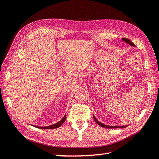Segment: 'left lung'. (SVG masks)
Here are the masks:
<instances>
[{
  "label": "left lung",
  "mask_w": 159,
  "mask_h": 159,
  "mask_svg": "<svg viewBox=\"0 0 159 159\" xmlns=\"http://www.w3.org/2000/svg\"><path fill=\"white\" fill-rule=\"evenodd\" d=\"M122 39H123V41H124V42H125L126 43H128V44H129L130 46H136L135 45H134L131 41H130L129 39H128V38H122ZM93 118H94V120L95 121V122L97 124H99L100 126H101V127H103V128H125V127H127V125H116V126H110V125H105V124H102V123H101V122H99L98 121H97V120L95 118V117L93 116Z\"/></svg>",
  "instance_id": "left-lung-1"
}]
</instances>
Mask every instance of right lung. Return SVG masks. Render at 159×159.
I'll return each mask as SVG.
<instances>
[{
	"mask_svg": "<svg viewBox=\"0 0 159 159\" xmlns=\"http://www.w3.org/2000/svg\"><path fill=\"white\" fill-rule=\"evenodd\" d=\"M66 116L65 115L64 117L62 118V120H61L60 121H59L58 123L53 124V125H49V126H46V127H40V126H37V125H35V127L38 128H40V129H54V128H59L60 126L64 123L65 120H66Z\"/></svg>",
	"mask_w": 159,
	"mask_h": 159,
	"instance_id": "add662e5",
	"label": "right lung"
}]
</instances>
